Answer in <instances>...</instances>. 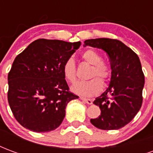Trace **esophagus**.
<instances>
[{"label":"esophagus","mask_w":153,"mask_h":153,"mask_svg":"<svg viewBox=\"0 0 153 153\" xmlns=\"http://www.w3.org/2000/svg\"><path fill=\"white\" fill-rule=\"evenodd\" d=\"M80 99L82 100V101H83L84 102H86L87 104H92L93 103V100L90 99V98H86V97H80Z\"/></svg>","instance_id":"esophagus-1"}]
</instances>
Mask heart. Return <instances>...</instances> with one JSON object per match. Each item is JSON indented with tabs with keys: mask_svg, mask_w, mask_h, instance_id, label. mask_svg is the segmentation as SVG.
Instances as JSON below:
<instances>
[{
	"mask_svg": "<svg viewBox=\"0 0 153 153\" xmlns=\"http://www.w3.org/2000/svg\"><path fill=\"white\" fill-rule=\"evenodd\" d=\"M82 60L85 63L91 65L89 72V78H93L88 81L79 82L73 87V91L75 93L83 96H94L97 95L102 89V82L109 79L111 75V67L102 61V58L97 51L93 49L84 51L81 55ZM62 72L65 79L70 83H74L77 79L76 65L72 58H68L64 62ZM94 78H93V77ZM100 77L101 79H99Z\"/></svg>",
	"mask_w": 153,
	"mask_h": 153,
	"instance_id": "obj_1",
	"label": "heart"
}]
</instances>
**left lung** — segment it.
I'll list each match as a JSON object with an SVG mask.
<instances>
[{"mask_svg": "<svg viewBox=\"0 0 153 153\" xmlns=\"http://www.w3.org/2000/svg\"><path fill=\"white\" fill-rule=\"evenodd\" d=\"M85 46L106 51L111 68L108 88L93 102L100 107L101 115L90 121L101 129H119L134 118L143 103L144 74L139 58L117 39H88L84 41Z\"/></svg>", "mask_w": 153, "mask_h": 153, "instance_id": "8db88e82", "label": "left lung"}]
</instances>
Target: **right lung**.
<instances>
[{"label":"right lung","instance_id":"right-lung-1","mask_svg":"<svg viewBox=\"0 0 153 153\" xmlns=\"http://www.w3.org/2000/svg\"><path fill=\"white\" fill-rule=\"evenodd\" d=\"M80 45L40 38L15 57L8 74L7 97L23 127L42 133L62 123L67 104L79 98L70 91L62 67Z\"/></svg>","mask_w":153,"mask_h":153}]
</instances>
